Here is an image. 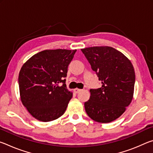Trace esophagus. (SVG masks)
<instances>
[{
	"mask_svg": "<svg viewBox=\"0 0 153 153\" xmlns=\"http://www.w3.org/2000/svg\"><path fill=\"white\" fill-rule=\"evenodd\" d=\"M81 89H79V88H75L74 90V92L76 93V94H77V93H78V92H79L80 91H81Z\"/></svg>",
	"mask_w": 153,
	"mask_h": 153,
	"instance_id": "1",
	"label": "esophagus"
}]
</instances>
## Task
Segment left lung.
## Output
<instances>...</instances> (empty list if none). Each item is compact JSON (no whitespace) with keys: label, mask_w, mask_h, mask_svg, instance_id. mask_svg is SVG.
<instances>
[{"label":"left lung","mask_w":153,"mask_h":153,"mask_svg":"<svg viewBox=\"0 0 153 153\" xmlns=\"http://www.w3.org/2000/svg\"><path fill=\"white\" fill-rule=\"evenodd\" d=\"M102 86L90 89L85 102L86 112L97 122L109 123L125 112L133 98L135 72L131 61L110 46H93L81 49Z\"/></svg>","instance_id":"8db88e82"}]
</instances>
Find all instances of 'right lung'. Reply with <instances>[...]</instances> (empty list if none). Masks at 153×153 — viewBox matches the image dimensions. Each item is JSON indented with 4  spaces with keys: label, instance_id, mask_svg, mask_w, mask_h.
Instances as JSON below:
<instances>
[{
    "label": "right lung",
    "instance_id": "add662e5",
    "mask_svg": "<svg viewBox=\"0 0 153 153\" xmlns=\"http://www.w3.org/2000/svg\"><path fill=\"white\" fill-rule=\"evenodd\" d=\"M77 50H45L23 65L19 74L21 100L36 120L47 122L63 115L73 94L65 84L68 65ZM60 82L63 84L61 86Z\"/></svg>",
    "mask_w": 153,
    "mask_h": 153
}]
</instances>
